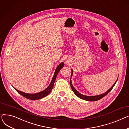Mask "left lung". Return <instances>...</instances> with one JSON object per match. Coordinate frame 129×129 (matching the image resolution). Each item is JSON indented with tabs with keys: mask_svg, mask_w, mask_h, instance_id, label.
Wrapping results in <instances>:
<instances>
[{
	"mask_svg": "<svg viewBox=\"0 0 129 129\" xmlns=\"http://www.w3.org/2000/svg\"><path fill=\"white\" fill-rule=\"evenodd\" d=\"M73 70H72V75H71V78H72V76L73 75ZM71 79H70V84H71V87L72 88V90L73 91V92H74V93H75L76 95L79 97V98L82 99L83 100H86V101H97V100H98L101 98H103L104 97H105L106 94H107L108 93H109L111 90L113 88V87H114V86L115 85V84H116L117 80H118V77L117 79V80L115 82V83H114V84L112 85V86L106 92L104 93H102L101 94H99V95H97V96H86V95H84V94H81L80 93H79L75 88L74 87V86H73L72 85V80H71Z\"/></svg>",
	"mask_w": 129,
	"mask_h": 129,
	"instance_id": "left-lung-1",
	"label": "left lung"
}]
</instances>
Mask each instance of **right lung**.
I'll use <instances>...</instances> for the list:
<instances>
[{
	"instance_id": "1",
	"label": "right lung",
	"mask_w": 129,
	"mask_h": 129,
	"mask_svg": "<svg viewBox=\"0 0 129 129\" xmlns=\"http://www.w3.org/2000/svg\"><path fill=\"white\" fill-rule=\"evenodd\" d=\"M64 63L62 62L57 66L56 69L55 71V72H54V74L53 77L52 78V79L51 80V82L49 86L47 87L45 89H44V90H43L42 91L38 92V93H28L23 92L21 91H19V90H17V89H16L15 88L13 87V88H14L18 93H19L20 94H21V95H22V96H23L24 97H25L27 99H29L30 100H36L40 99L42 98H44V97L47 96L51 92V90H52L53 88L54 84V83H55V81L57 74H58V72L60 71V70L64 67Z\"/></svg>"
}]
</instances>
